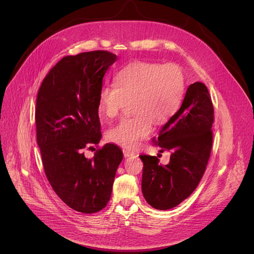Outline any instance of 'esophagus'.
Segmentation results:
<instances>
[{"mask_svg":"<svg viewBox=\"0 0 254 254\" xmlns=\"http://www.w3.org/2000/svg\"><path fill=\"white\" fill-rule=\"evenodd\" d=\"M123 152H124L125 157H128V156H130V155H134V151H131V150L128 149V148H124V149H123Z\"/></svg>","mask_w":254,"mask_h":254,"instance_id":"esophagus-1","label":"esophagus"}]
</instances>
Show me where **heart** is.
<instances>
[{"instance_id": "b5f03b06", "label": "heart", "mask_w": 254, "mask_h": 254, "mask_svg": "<svg viewBox=\"0 0 254 254\" xmlns=\"http://www.w3.org/2000/svg\"><path fill=\"white\" fill-rule=\"evenodd\" d=\"M115 84L101 87L99 107L104 116L113 118L131 102L135 114L107 130L109 141L127 148H135L149 136L153 123L166 124L179 109L184 95V75L175 64L131 63L117 72Z\"/></svg>"}]
</instances>
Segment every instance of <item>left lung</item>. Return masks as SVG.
Masks as SVG:
<instances>
[{
  "label": "left lung",
  "instance_id": "left-lung-1",
  "mask_svg": "<svg viewBox=\"0 0 254 254\" xmlns=\"http://www.w3.org/2000/svg\"><path fill=\"white\" fill-rule=\"evenodd\" d=\"M213 123L214 108L207 86L190 84L180 109L159 130L157 139H152L159 152L170 151L169 164H159L156 156L140 155L142 192L151 207L174 208L196 189L210 158Z\"/></svg>",
  "mask_w": 254,
  "mask_h": 254
}]
</instances>
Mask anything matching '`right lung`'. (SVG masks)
I'll list each match as a JSON object with an SVG mask.
<instances>
[{
	"mask_svg": "<svg viewBox=\"0 0 254 254\" xmlns=\"http://www.w3.org/2000/svg\"><path fill=\"white\" fill-rule=\"evenodd\" d=\"M116 60L105 50L64 57L43 79L37 96V142L45 175L64 204L86 214L108 204L124 158L110 143L92 158L84 156V149L102 138L99 93Z\"/></svg>",
	"mask_w": 254,
	"mask_h": 254,
	"instance_id": "right-lung-1",
	"label": "right lung"
}]
</instances>
